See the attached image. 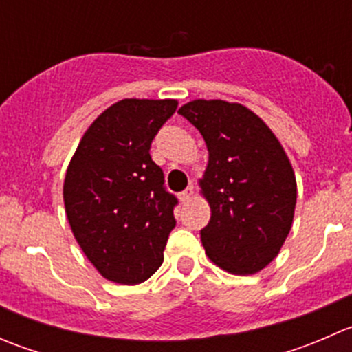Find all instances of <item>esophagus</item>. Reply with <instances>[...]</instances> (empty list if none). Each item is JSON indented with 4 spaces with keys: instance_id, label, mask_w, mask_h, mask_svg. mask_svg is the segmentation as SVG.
Returning <instances> with one entry per match:
<instances>
[{
    "instance_id": "34e87169",
    "label": "esophagus",
    "mask_w": 352,
    "mask_h": 352,
    "mask_svg": "<svg viewBox=\"0 0 352 352\" xmlns=\"http://www.w3.org/2000/svg\"><path fill=\"white\" fill-rule=\"evenodd\" d=\"M179 197H180V201H182V202H187V201H190V199L194 197V187H192V186H189V187H187V189L184 190V192L180 194Z\"/></svg>"
}]
</instances>
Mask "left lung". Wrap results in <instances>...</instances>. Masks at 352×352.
Instances as JSON below:
<instances>
[{
    "label": "left lung",
    "instance_id": "8db88e82",
    "mask_svg": "<svg viewBox=\"0 0 352 352\" xmlns=\"http://www.w3.org/2000/svg\"><path fill=\"white\" fill-rule=\"evenodd\" d=\"M208 146L199 179L211 219L201 230L206 255L223 271L248 276L278 257L296 206V177L271 127L236 102L197 100L179 109Z\"/></svg>",
    "mask_w": 352,
    "mask_h": 352
}]
</instances>
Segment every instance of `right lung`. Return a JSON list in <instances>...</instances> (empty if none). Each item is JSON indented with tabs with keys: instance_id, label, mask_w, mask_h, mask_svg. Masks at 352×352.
<instances>
[{
	"instance_id": "1",
	"label": "right lung",
	"mask_w": 352,
	"mask_h": 352,
	"mask_svg": "<svg viewBox=\"0 0 352 352\" xmlns=\"http://www.w3.org/2000/svg\"><path fill=\"white\" fill-rule=\"evenodd\" d=\"M175 98H124L90 124L67 165L63 199L74 239L94 267L117 285L158 271L177 199L151 160L155 134Z\"/></svg>"
}]
</instances>
